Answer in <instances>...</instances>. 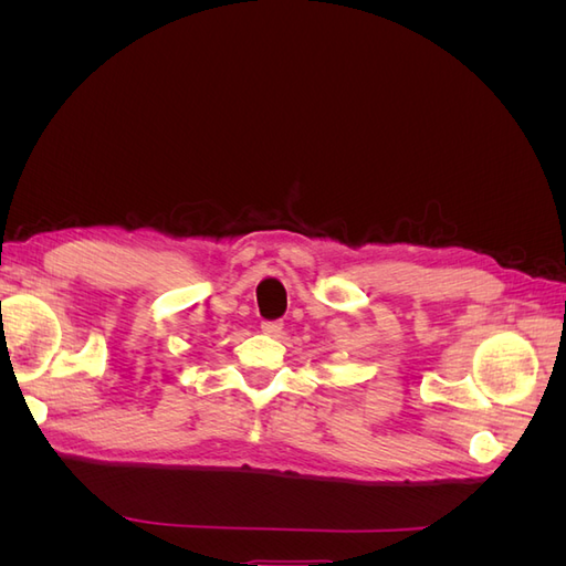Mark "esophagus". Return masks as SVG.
Wrapping results in <instances>:
<instances>
[{
  "instance_id": "esophagus-1",
  "label": "esophagus",
  "mask_w": 566,
  "mask_h": 566,
  "mask_svg": "<svg viewBox=\"0 0 566 566\" xmlns=\"http://www.w3.org/2000/svg\"><path fill=\"white\" fill-rule=\"evenodd\" d=\"M262 333L269 337H279L283 333V323L281 321H264L262 323Z\"/></svg>"
}]
</instances>
